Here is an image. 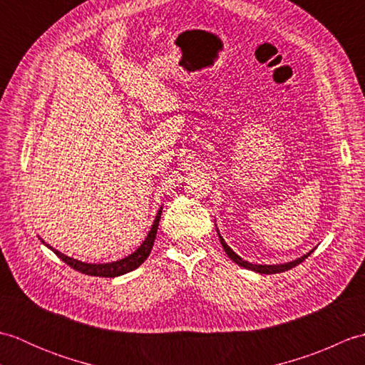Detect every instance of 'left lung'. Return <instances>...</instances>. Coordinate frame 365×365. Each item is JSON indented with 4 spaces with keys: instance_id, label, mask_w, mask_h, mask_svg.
Masks as SVG:
<instances>
[{
    "instance_id": "left-lung-1",
    "label": "left lung",
    "mask_w": 365,
    "mask_h": 365,
    "mask_svg": "<svg viewBox=\"0 0 365 365\" xmlns=\"http://www.w3.org/2000/svg\"><path fill=\"white\" fill-rule=\"evenodd\" d=\"M216 230H218V227H216ZM218 237H220V242H221V245H222V247H224V251H226V254L229 255V259L230 260H234L237 265H240V267H243V268H246V269H251V271H255V273H260V274H276V273H284V271H287V269H292L293 267H297V265H299V263L302 262V260H306L309 255H311V252L314 251H309L307 254H304V255H301V257H298V259H294V260H292V262H287V263H276V265H257V263H251V262H247V260H245V259H242L240 257L238 254H235L234 251H232V247L224 242V238L221 237V234H220V230H218Z\"/></svg>"
}]
</instances>
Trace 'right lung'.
Returning a JSON list of instances; mask_svg holds the SVG:
<instances>
[{
    "instance_id": "obj_1",
    "label": "right lung",
    "mask_w": 365,
    "mask_h": 365,
    "mask_svg": "<svg viewBox=\"0 0 365 365\" xmlns=\"http://www.w3.org/2000/svg\"><path fill=\"white\" fill-rule=\"evenodd\" d=\"M161 210L163 207H160V210L155 216L152 227L149 230V234L144 238V242L141 243V246L138 247L135 252H131L130 255L123 259H119L115 262H106V263H88V262H81V260H76L73 257H68V255L59 252L58 250H54L50 245H46L43 240L41 238V242L51 250L54 254L58 255V257L66 262L68 267H72L73 269L80 271L83 274H88V276H98V277H118L122 274H127L130 271L136 269L139 265H143L144 260L149 257V254L152 251V246L155 242V237H157V230H158V222L161 218Z\"/></svg>"
}]
</instances>
